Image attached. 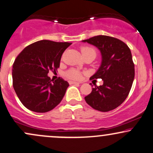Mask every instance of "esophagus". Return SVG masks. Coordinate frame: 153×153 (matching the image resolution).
<instances>
[{
	"mask_svg": "<svg viewBox=\"0 0 153 153\" xmlns=\"http://www.w3.org/2000/svg\"><path fill=\"white\" fill-rule=\"evenodd\" d=\"M69 84H80V83H79V82H73V81H69Z\"/></svg>",
	"mask_w": 153,
	"mask_h": 153,
	"instance_id": "34e87169",
	"label": "esophagus"
}]
</instances>
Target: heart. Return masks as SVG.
<instances>
[{"instance_id":"heart-1","label":"heart","mask_w":153,"mask_h":153,"mask_svg":"<svg viewBox=\"0 0 153 153\" xmlns=\"http://www.w3.org/2000/svg\"><path fill=\"white\" fill-rule=\"evenodd\" d=\"M81 51H82V53L83 54L84 53H87V52H94L96 53V51L94 48L91 47H87V46H85V47H82V49H81ZM66 76L68 77V78L71 79H80L81 76H82V74L79 71H77L76 69H70L68 71H66Z\"/></svg>"}]
</instances>
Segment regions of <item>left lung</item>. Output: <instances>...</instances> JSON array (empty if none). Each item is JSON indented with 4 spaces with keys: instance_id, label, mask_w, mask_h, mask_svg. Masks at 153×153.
I'll return each instance as SVG.
<instances>
[{
    "instance_id": "left-lung-1",
    "label": "left lung",
    "mask_w": 153,
    "mask_h": 153,
    "mask_svg": "<svg viewBox=\"0 0 153 153\" xmlns=\"http://www.w3.org/2000/svg\"><path fill=\"white\" fill-rule=\"evenodd\" d=\"M82 42L96 46L101 52V65L90 79L103 80L102 85L92 88L85 101L94 109L109 112L125 101L133 83L134 65L130 49L123 41L108 36H97Z\"/></svg>"
}]
</instances>
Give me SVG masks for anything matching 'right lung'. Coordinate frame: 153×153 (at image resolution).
<instances>
[{
  "instance_id": "1",
  "label": "right lung",
  "mask_w": 153,
  "mask_h": 153,
  "mask_svg": "<svg viewBox=\"0 0 153 153\" xmlns=\"http://www.w3.org/2000/svg\"><path fill=\"white\" fill-rule=\"evenodd\" d=\"M71 43L41 40L31 44L16 57L13 65V86L27 109L47 112L60 103L69 83L62 78L53 81L48 73L60 66L62 53Z\"/></svg>"
}]
</instances>
